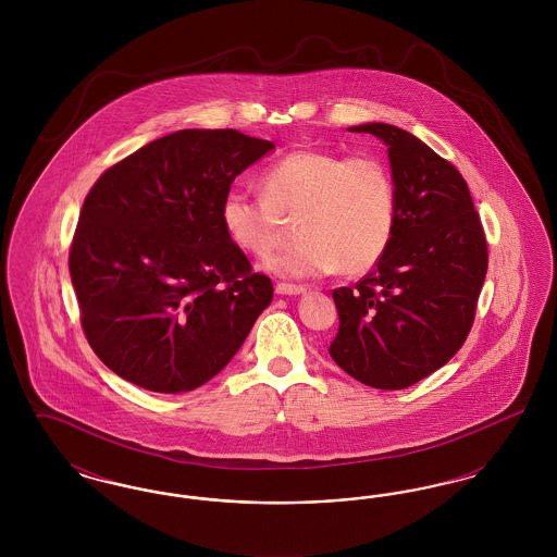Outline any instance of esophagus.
<instances>
[{
  "label": "esophagus",
  "instance_id": "obj_1",
  "mask_svg": "<svg viewBox=\"0 0 557 557\" xmlns=\"http://www.w3.org/2000/svg\"><path fill=\"white\" fill-rule=\"evenodd\" d=\"M305 290H307L305 286H296V284H286V282L275 284V292L282 294V296H296V294H302Z\"/></svg>",
  "mask_w": 557,
  "mask_h": 557
}]
</instances>
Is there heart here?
I'll list each match as a JSON object with an SVG mask.
<instances>
[{
    "label": "heart",
    "instance_id": "b5f03b06",
    "mask_svg": "<svg viewBox=\"0 0 557 557\" xmlns=\"http://www.w3.org/2000/svg\"><path fill=\"white\" fill-rule=\"evenodd\" d=\"M263 196L230 189L221 202L225 234L252 257L269 255L296 221V244L267 259L288 277L332 271L361 275L386 255L397 227V182L373 154L294 150L263 173Z\"/></svg>",
    "mask_w": 557,
    "mask_h": 557
}]
</instances>
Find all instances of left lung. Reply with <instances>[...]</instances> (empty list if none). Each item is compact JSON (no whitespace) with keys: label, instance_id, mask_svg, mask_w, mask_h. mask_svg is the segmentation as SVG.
Here are the masks:
<instances>
[{"label":"left lung","instance_id":"1","mask_svg":"<svg viewBox=\"0 0 557 557\" xmlns=\"http://www.w3.org/2000/svg\"><path fill=\"white\" fill-rule=\"evenodd\" d=\"M348 132L388 146L397 227L355 288L332 290L341 323L330 355L371 388L400 391L443 368L466 343L488 267L486 236L466 180L422 139L384 123Z\"/></svg>","mask_w":557,"mask_h":557}]
</instances>
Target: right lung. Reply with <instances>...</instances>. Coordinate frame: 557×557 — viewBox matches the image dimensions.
Returning a JSON list of instances; mask_svg holds the SVG:
<instances>
[{
    "mask_svg": "<svg viewBox=\"0 0 557 557\" xmlns=\"http://www.w3.org/2000/svg\"><path fill=\"white\" fill-rule=\"evenodd\" d=\"M275 146L184 129L107 169L85 196L69 271L83 334L108 370L152 393L207 384L273 298L225 234L221 202Z\"/></svg>",
    "mask_w": 557,
    "mask_h": 557,
    "instance_id": "1",
    "label": "right lung"
}]
</instances>
